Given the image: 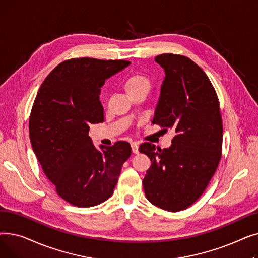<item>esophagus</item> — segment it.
I'll return each mask as SVG.
<instances>
[{
	"label": "esophagus",
	"mask_w": 258,
	"mask_h": 258,
	"mask_svg": "<svg viewBox=\"0 0 258 258\" xmlns=\"http://www.w3.org/2000/svg\"><path fill=\"white\" fill-rule=\"evenodd\" d=\"M138 148H139L138 143H136V142H133L132 143V151H133L134 154H138V152H139Z\"/></svg>",
	"instance_id": "34e87169"
}]
</instances>
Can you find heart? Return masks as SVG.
<instances>
[{
    "instance_id": "heart-1",
    "label": "heart",
    "mask_w": 258,
    "mask_h": 258,
    "mask_svg": "<svg viewBox=\"0 0 258 258\" xmlns=\"http://www.w3.org/2000/svg\"><path fill=\"white\" fill-rule=\"evenodd\" d=\"M124 88L130 96L140 91L148 92L151 89V80L143 74H134L125 80Z\"/></svg>"
}]
</instances>
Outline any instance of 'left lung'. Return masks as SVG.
Returning a JSON list of instances; mask_svg holds the SVG:
<instances>
[{
    "instance_id": "8db88e82",
    "label": "left lung",
    "mask_w": 258,
    "mask_h": 258,
    "mask_svg": "<svg viewBox=\"0 0 258 258\" xmlns=\"http://www.w3.org/2000/svg\"><path fill=\"white\" fill-rule=\"evenodd\" d=\"M165 70L154 124L175 136L169 148L150 142L139 151L152 161L143 179L146 199L171 212L191 206L203 195L222 158L223 121L210 79L187 56L165 53L155 57Z\"/></svg>"
}]
</instances>
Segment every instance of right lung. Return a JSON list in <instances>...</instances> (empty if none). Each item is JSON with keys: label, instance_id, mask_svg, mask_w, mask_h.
Segmentation results:
<instances>
[{"label": "right lung", "instance_id": "right-lung-1", "mask_svg": "<svg viewBox=\"0 0 258 258\" xmlns=\"http://www.w3.org/2000/svg\"><path fill=\"white\" fill-rule=\"evenodd\" d=\"M128 60L92 57L60 62L40 86L29 117L33 152L57 195L76 207H92L110 199L121 167L130 158L128 142L101 145L89 137L90 125L104 121L99 100L105 80Z\"/></svg>", "mask_w": 258, "mask_h": 258}]
</instances>
